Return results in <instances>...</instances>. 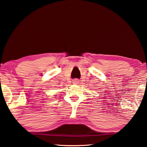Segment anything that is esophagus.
Listing matches in <instances>:
<instances>
[{"label": "esophagus", "mask_w": 147, "mask_h": 147, "mask_svg": "<svg viewBox=\"0 0 147 147\" xmlns=\"http://www.w3.org/2000/svg\"><path fill=\"white\" fill-rule=\"evenodd\" d=\"M79 82H80V81H79V80H78V79H75V80H74L73 82V83L74 84H79Z\"/></svg>", "instance_id": "1"}]
</instances>
